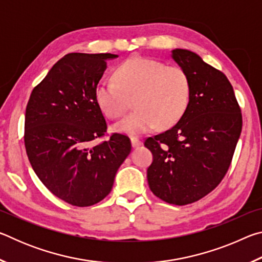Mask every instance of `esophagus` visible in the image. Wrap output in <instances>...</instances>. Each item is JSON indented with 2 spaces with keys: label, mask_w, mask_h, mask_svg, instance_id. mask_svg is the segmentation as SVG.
I'll list each match as a JSON object with an SVG mask.
<instances>
[{
  "label": "esophagus",
  "mask_w": 262,
  "mask_h": 262,
  "mask_svg": "<svg viewBox=\"0 0 262 262\" xmlns=\"http://www.w3.org/2000/svg\"><path fill=\"white\" fill-rule=\"evenodd\" d=\"M130 142H132V147L133 148H139L140 145L142 144V142L139 139H136V137H132Z\"/></svg>",
  "instance_id": "obj_1"
}]
</instances>
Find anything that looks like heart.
Returning <instances> with one entry per match:
<instances>
[{
	"mask_svg": "<svg viewBox=\"0 0 262 262\" xmlns=\"http://www.w3.org/2000/svg\"><path fill=\"white\" fill-rule=\"evenodd\" d=\"M190 82L177 66L144 56H132L114 72V81H103L96 90L100 110L117 119L129 108L136 110L114 125V129L139 136L178 122L188 107Z\"/></svg>",
	"mask_w": 262,
	"mask_h": 262,
	"instance_id": "heart-1",
	"label": "heart"
}]
</instances>
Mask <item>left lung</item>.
Here are the masks:
<instances>
[{
  "label": "left lung",
  "instance_id": "1",
  "mask_svg": "<svg viewBox=\"0 0 262 262\" xmlns=\"http://www.w3.org/2000/svg\"><path fill=\"white\" fill-rule=\"evenodd\" d=\"M187 73L190 98L185 114L166 132L145 140L152 152L149 187L157 198L184 206L210 193L229 170L243 119L225 75L188 50L171 52Z\"/></svg>",
  "mask_w": 262,
  "mask_h": 262
}]
</instances>
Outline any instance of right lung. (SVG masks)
<instances>
[{"instance_id":"1","label":"right lung","mask_w":262,"mask_h":262,"mask_svg":"<svg viewBox=\"0 0 262 262\" xmlns=\"http://www.w3.org/2000/svg\"><path fill=\"white\" fill-rule=\"evenodd\" d=\"M111 53H70L33 89L25 112L24 142L31 166L61 200L96 205L113 187L118 168L132 150L129 139L113 134L95 145L106 129L96 99Z\"/></svg>"}]
</instances>
